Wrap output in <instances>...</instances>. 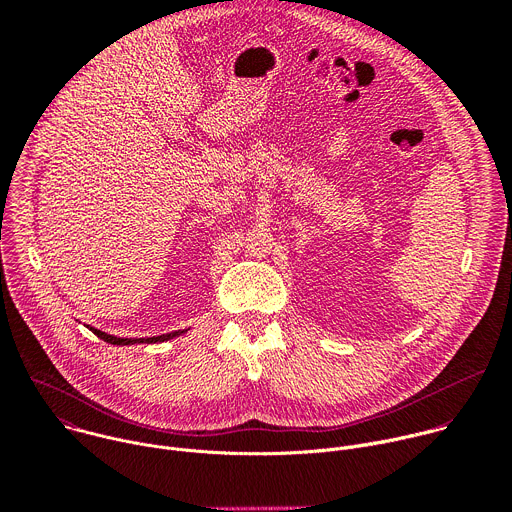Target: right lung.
Segmentation results:
<instances>
[{
  "label": "right lung",
  "instance_id": "right-lung-1",
  "mask_svg": "<svg viewBox=\"0 0 512 512\" xmlns=\"http://www.w3.org/2000/svg\"><path fill=\"white\" fill-rule=\"evenodd\" d=\"M87 328L93 332V334H97L101 340H105V342H109V344H115V346H131V344H156V342H164V340H172V338H178V336H182V334H186L190 328H186V330H174V332H168V334H160V336H148V338H119V336H113V334H107V332H103V330H99V328H91L89 324H87Z\"/></svg>",
  "mask_w": 512,
  "mask_h": 512
}]
</instances>
